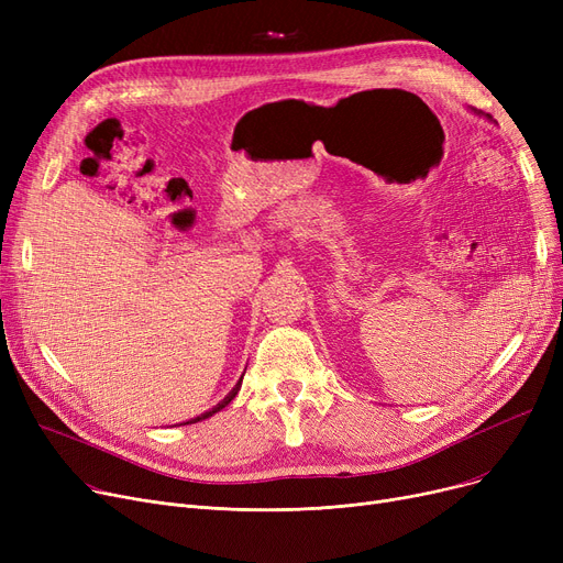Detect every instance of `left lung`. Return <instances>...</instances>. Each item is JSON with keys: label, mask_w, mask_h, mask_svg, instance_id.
Instances as JSON below:
<instances>
[{"label": "left lung", "mask_w": 563, "mask_h": 563, "mask_svg": "<svg viewBox=\"0 0 563 563\" xmlns=\"http://www.w3.org/2000/svg\"><path fill=\"white\" fill-rule=\"evenodd\" d=\"M472 111H475L477 115H482V111H477V109H472ZM484 115H486V113H484ZM486 118H490V115H486Z\"/></svg>", "instance_id": "1"}]
</instances>
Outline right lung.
<instances>
[{
    "label": "right lung",
    "mask_w": 563,
    "mask_h": 563,
    "mask_svg": "<svg viewBox=\"0 0 563 563\" xmlns=\"http://www.w3.org/2000/svg\"><path fill=\"white\" fill-rule=\"evenodd\" d=\"M242 378H244V376H242ZM242 378H240V380H236V386H234V388H232V390H230V393H228V395H225V397H223V399H221V401H219V404H217L214 408H210V410H205V412H200V416H198V418H191L189 422H183V424H196V422H200V420H207V418H212V416H214V412H219L221 408H225V406H228V404H230V401L234 399V395H236V393H240V388H242Z\"/></svg>",
    "instance_id": "obj_1"
}]
</instances>
